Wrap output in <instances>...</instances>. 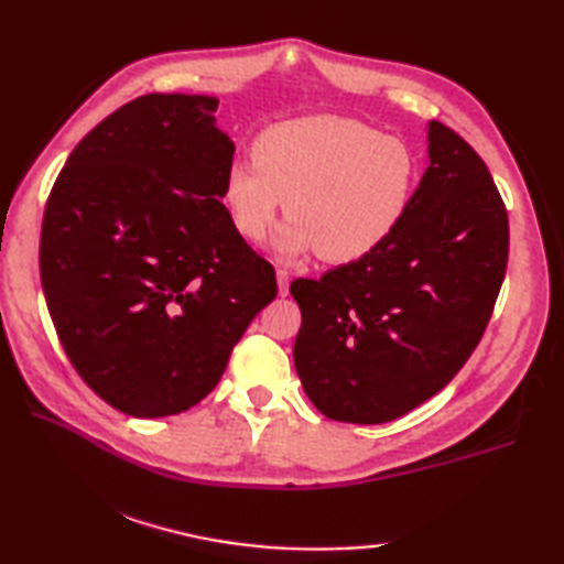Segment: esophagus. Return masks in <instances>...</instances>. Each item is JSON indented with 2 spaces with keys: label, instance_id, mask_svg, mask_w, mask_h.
<instances>
[{
  "label": "esophagus",
  "instance_id": "1",
  "mask_svg": "<svg viewBox=\"0 0 564 564\" xmlns=\"http://www.w3.org/2000/svg\"><path fill=\"white\" fill-rule=\"evenodd\" d=\"M275 281H279V293H281V295H289V285H291L289 271H285V269L275 271Z\"/></svg>",
  "mask_w": 564,
  "mask_h": 564
}]
</instances>
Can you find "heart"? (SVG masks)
<instances>
[{"label":"heart","mask_w":564,"mask_h":564,"mask_svg":"<svg viewBox=\"0 0 564 564\" xmlns=\"http://www.w3.org/2000/svg\"><path fill=\"white\" fill-rule=\"evenodd\" d=\"M416 182L414 152L356 118L305 116L275 123L257 138L254 158L225 174V203L237 232L259 242L279 213L273 239L281 259L319 251L354 261L380 247L400 225Z\"/></svg>","instance_id":"1"}]
</instances>
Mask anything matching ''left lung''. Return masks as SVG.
<instances>
[{
    "label": "left lung",
    "mask_w": 564,
    "mask_h": 564,
    "mask_svg": "<svg viewBox=\"0 0 564 564\" xmlns=\"http://www.w3.org/2000/svg\"><path fill=\"white\" fill-rule=\"evenodd\" d=\"M394 232L366 257L291 283L293 361L334 422L386 424L446 388L482 339L509 259V218L487 164L438 121Z\"/></svg>",
    "instance_id": "1"
}]
</instances>
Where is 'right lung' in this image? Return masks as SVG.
Listing matches in <instances>:
<instances>
[{
  "label": "right lung",
  "mask_w": 564,
  "mask_h": 564,
  "mask_svg": "<svg viewBox=\"0 0 564 564\" xmlns=\"http://www.w3.org/2000/svg\"><path fill=\"white\" fill-rule=\"evenodd\" d=\"M218 99L145 94L72 150L47 198L41 283L82 380L118 412H186L275 297L223 206L235 142Z\"/></svg>",
  "instance_id": "add662e5"
}]
</instances>
